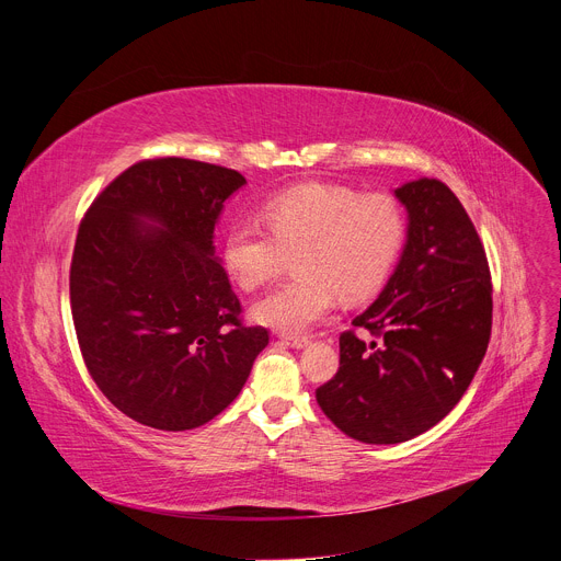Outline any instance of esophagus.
<instances>
[{
    "instance_id": "34e87169",
    "label": "esophagus",
    "mask_w": 561,
    "mask_h": 561,
    "mask_svg": "<svg viewBox=\"0 0 561 561\" xmlns=\"http://www.w3.org/2000/svg\"><path fill=\"white\" fill-rule=\"evenodd\" d=\"M282 341H286L290 347H297V350H300V347H307L311 341L307 339V335H290V333H284L282 335Z\"/></svg>"
}]
</instances>
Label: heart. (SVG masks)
<instances>
[{"instance_id":"1","label":"heart","mask_w":561,"mask_h":561,"mask_svg":"<svg viewBox=\"0 0 561 561\" xmlns=\"http://www.w3.org/2000/svg\"><path fill=\"white\" fill-rule=\"evenodd\" d=\"M271 231L237 220L222 239V266L243 290L271 284L295 254V279L259 300L252 316L277 331H305L324 318L335 295L356 302L375 293L408 234L403 205L390 194H358L343 184L305 182L264 203Z\"/></svg>"}]
</instances>
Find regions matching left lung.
I'll return each instance as SVG.
<instances>
[{
    "label": "left lung",
    "instance_id": "1",
    "mask_svg": "<svg viewBox=\"0 0 561 561\" xmlns=\"http://www.w3.org/2000/svg\"><path fill=\"white\" fill-rule=\"evenodd\" d=\"M399 266L356 331L341 333V367L316 390L322 413L365 444L422 435L467 392L492 335L488 254L458 196L435 178L405 182Z\"/></svg>",
    "mask_w": 561,
    "mask_h": 561
}]
</instances>
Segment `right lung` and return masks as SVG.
<instances>
[{
	"instance_id": "add662e5",
	"label": "right lung",
	"mask_w": 561,
	"mask_h": 561,
	"mask_svg": "<svg viewBox=\"0 0 561 561\" xmlns=\"http://www.w3.org/2000/svg\"><path fill=\"white\" fill-rule=\"evenodd\" d=\"M241 184L226 167L141 160L81 220L69 268L79 347L107 401L144 426L207 424L237 399L268 345V329L243 324L214 256L218 214Z\"/></svg>"
}]
</instances>
